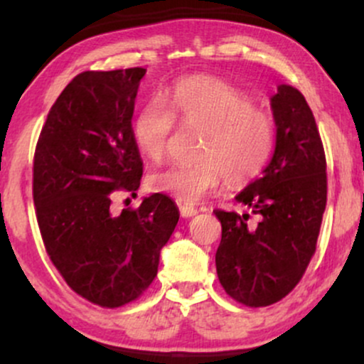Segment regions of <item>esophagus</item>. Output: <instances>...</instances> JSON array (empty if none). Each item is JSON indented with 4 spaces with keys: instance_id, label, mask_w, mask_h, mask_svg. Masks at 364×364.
Instances as JSON below:
<instances>
[{
    "instance_id": "1",
    "label": "esophagus",
    "mask_w": 364,
    "mask_h": 364,
    "mask_svg": "<svg viewBox=\"0 0 364 364\" xmlns=\"http://www.w3.org/2000/svg\"><path fill=\"white\" fill-rule=\"evenodd\" d=\"M179 214H181L183 217H193L198 214V210H196L195 207L186 205V203H181V205H179Z\"/></svg>"
}]
</instances>
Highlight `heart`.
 <instances>
[{
    "mask_svg": "<svg viewBox=\"0 0 364 364\" xmlns=\"http://www.w3.org/2000/svg\"><path fill=\"white\" fill-rule=\"evenodd\" d=\"M174 116L186 127L205 129L193 164H168L149 174L147 185L179 202L195 203L219 188L223 179L237 186L262 173L274 152L272 116L255 106L252 95L214 77L178 82L164 95L136 111L132 135L145 157H164Z\"/></svg>",
    "mask_w": 364,
    "mask_h": 364,
    "instance_id": "1",
    "label": "heart"
}]
</instances>
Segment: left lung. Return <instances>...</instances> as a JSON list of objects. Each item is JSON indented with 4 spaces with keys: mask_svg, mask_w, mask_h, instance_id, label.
I'll list each match as a JSON object with an SVG mask.
<instances>
[{
    "mask_svg": "<svg viewBox=\"0 0 364 364\" xmlns=\"http://www.w3.org/2000/svg\"><path fill=\"white\" fill-rule=\"evenodd\" d=\"M270 106L275 150L262 176L236 195L246 212L214 210L223 225L219 281L232 299L252 308L281 301L301 281L327 205V161L306 99L279 85Z\"/></svg>",
    "mask_w": 364,
    "mask_h": 364,
    "instance_id": "left-lung-1",
    "label": "left lung"
}]
</instances>
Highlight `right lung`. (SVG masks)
Here are the masks:
<instances>
[{
    "mask_svg": "<svg viewBox=\"0 0 364 364\" xmlns=\"http://www.w3.org/2000/svg\"><path fill=\"white\" fill-rule=\"evenodd\" d=\"M147 70L83 72L53 104L34 154V205L46 252L72 289L102 308L139 299L157 275L179 212L154 193L114 214L112 196L136 195L144 162L132 135Z\"/></svg>",
    "mask_w": 364,
    "mask_h": 364,
    "instance_id": "right-lung-1",
    "label": "right lung"
}]
</instances>
